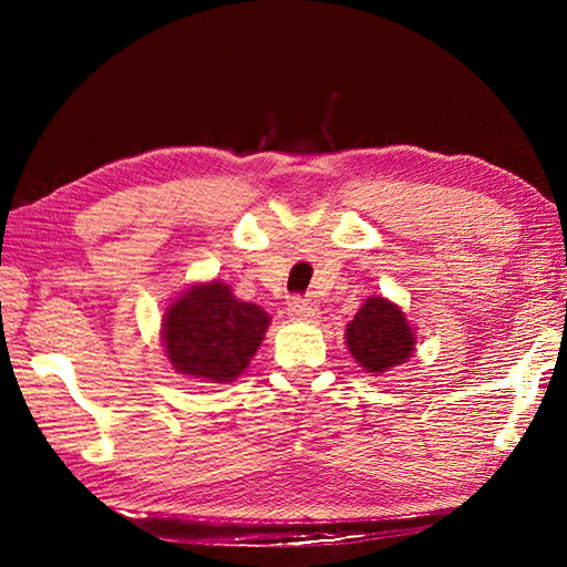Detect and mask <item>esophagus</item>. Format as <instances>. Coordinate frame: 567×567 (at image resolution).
Masks as SVG:
<instances>
[{"instance_id":"34e87169","label":"esophagus","mask_w":567,"mask_h":567,"mask_svg":"<svg viewBox=\"0 0 567 567\" xmlns=\"http://www.w3.org/2000/svg\"><path fill=\"white\" fill-rule=\"evenodd\" d=\"M287 311H290V317L297 321H315L319 315V307H317V302H311V299L295 297L290 307H287Z\"/></svg>"}]
</instances>
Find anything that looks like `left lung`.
Returning a JSON list of instances; mask_svg holds the SVG:
<instances>
[{
  "mask_svg": "<svg viewBox=\"0 0 567 567\" xmlns=\"http://www.w3.org/2000/svg\"><path fill=\"white\" fill-rule=\"evenodd\" d=\"M346 346L365 372H388L412 358L416 333L404 311L384 297H370L346 327Z\"/></svg>",
  "mask_w": 567,
  "mask_h": 567,
  "instance_id": "obj_1",
  "label": "left lung"
}]
</instances>
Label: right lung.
Masks as SVG:
<instances>
[{
	"label": "right lung",
	"instance_id": "add662e5",
	"mask_svg": "<svg viewBox=\"0 0 567 567\" xmlns=\"http://www.w3.org/2000/svg\"><path fill=\"white\" fill-rule=\"evenodd\" d=\"M268 323L258 305L240 302L231 287L212 280L192 285L167 307L163 346L179 375L231 382L256 355Z\"/></svg>",
	"mask_w": 567,
	"mask_h": 567
}]
</instances>
